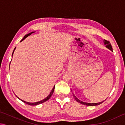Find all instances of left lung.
Instances as JSON below:
<instances>
[{
  "label": "left lung",
  "instance_id": "1",
  "mask_svg": "<svg viewBox=\"0 0 125 125\" xmlns=\"http://www.w3.org/2000/svg\"><path fill=\"white\" fill-rule=\"evenodd\" d=\"M104 44L106 45V47L108 48V49L111 50L112 51H113V48H112V46L110 44V42L109 41H107V40H104ZM73 95L74 96V98L75 99V100L77 101V102L79 103L80 104H83L84 105H87V106H96V105H99L101 104V103H103L104 101H101L100 103H85V102H83V101H80V100H79L77 97L75 96L74 94H73Z\"/></svg>",
  "mask_w": 125,
  "mask_h": 125
}]
</instances>
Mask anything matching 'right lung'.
<instances>
[{"label": "right lung", "instance_id": "obj_1", "mask_svg": "<svg viewBox=\"0 0 125 125\" xmlns=\"http://www.w3.org/2000/svg\"><path fill=\"white\" fill-rule=\"evenodd\" d=\"M33 32H30V33H28V34H27V35H26L24 37V38H23V39L21 40V41L20 42H21L22 41H23V40H24L25 39H26V38L27 37V36H30V35L31 34H32V33H33ZM16 48V47H15ZM15 48H14V51H13V52H12V54H13V53H14V51H15ZM54 87H55V85L53 86V89H52V90H51V93H50V94L48 95L46 97V98H45V99H43V100H41V101H38V102H36V103H28V102H26V101H24V100H21V99H20V98H19L18 96H17V98H18V99H19L20 100H21L22 101H23V102L24 103H26V104H28V105H39V104H42V103H44V102H45V101H47L48 99H49L50 98H51V96H52V95L53 94V92H54Z\"/></svg>", "mask_w": 125, "mask_h": 125}]
</instances>
